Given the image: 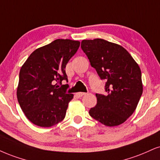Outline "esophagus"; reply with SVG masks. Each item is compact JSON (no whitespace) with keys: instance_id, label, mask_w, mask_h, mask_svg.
<instances>
[{"instance_id":"1","label":"esophagus","mask_w":160,"mask_h":160,"mask_svg":"<svg viewBox=\"0 0 160 160\" xmlns=\"http://www.w3.org/2000/svg\"><path fill=\"white\" fill-rule=\"evenodd\" d=\"M86 95V92H77L76 96L78 97H82V96Z\"/></svg>"}]
</instances>
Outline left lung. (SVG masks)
<instances>
[{"label":"left lung","mask_w":160,"mask_h":160,"mask_svg":"<svg viewBox=\"0 0 160 160\" xmlns=\"http://www.w3.org/2000/svg\"><path fill=\"white\" fill-rule=\"evenodd\" d=\"M81 47L100 78L106 81L107 94H96L97 104L89 114L106 126L121 125L134 112L142 94L139 65L124 47L104 39L83 40Z\"/></svg>","instance_id":"8db88e82"}]
</instances>
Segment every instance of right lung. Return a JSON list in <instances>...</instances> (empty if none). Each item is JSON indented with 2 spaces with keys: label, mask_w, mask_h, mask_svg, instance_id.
<instances>
[{
  "label": "right lung",
  "mask_w": 160,
  "mask_h": 160,
  "mask_svg": "<svg viewBox=\"0 0 160 160\" xmlns=\"http://www.w3.org/2000/svg\"><path fill=\"white\" fill-rule=\"evenodd\" d=\"M79 46L78 41L56 39L35 50L21 67L18 101L34 125L48 128L64 119L73 95L62 82L68 81L66 65Z\"/></svg>",
  "instance_id": "add662e5"
}]
</instances>
